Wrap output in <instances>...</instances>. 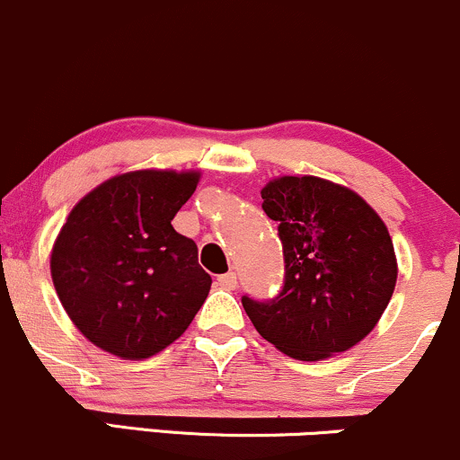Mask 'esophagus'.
Returning a JSON list of instances; mask_svg holds the SVG:
<instances>
[{"label":"esophagus","instance_id":"34e87169","mask_svg":"<svg viewBox=\"0 0 460 460\" xmlns=\"http://www.w3.org/2000/svg\"><path fill=\"white\" fill-rule=\"evenodd\" d=\"M217 285L221 288H226V291H234L236 288V273H224V276L217 278Z\"/></svg>","mask_w":460,"mask_h":460}]
</instances>
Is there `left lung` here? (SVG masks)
Wrapping results in <instances>:
<instances>
[{
    "label": "left lung",
    "instance_id": "1",
    "mask_svg": "<svg viewBox=\"0 0 460 460\" xmlns=\"http://www.w3.org/2000/svg\"><path fill=\"white\" fill-rule=\"evenodd\" d=\"M278 221L285 287L270 302L243 297L262 339L297 360L354 348L376 328L397 280L385 221L352 189L317 175H282L261 190Z\"/></svg>",
    "mask_w": 460,
    "mask_h": 460
}]
</instances>
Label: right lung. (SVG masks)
<instances>
[{
	"label": "right lung",
	"instance_id": "add662e5",
	"mask_svg": "<svg viewBox=\"0 0 460 460\" xmlns=\"http://www.w3.org/2000/svg\"><path fill=\"white\" fill-rule=\"evenodd\" d=\"M199 172L138 169L106 180L74 206L51 247L60 304L93 345L123 360L163 352L210 291L198 245L173 230Z\"/></svg>",
	"mask_w": 460,
	"mask_h": 460
}]
</instances>
